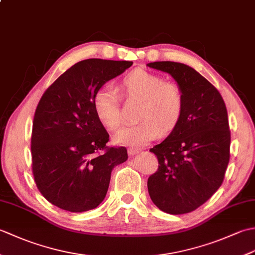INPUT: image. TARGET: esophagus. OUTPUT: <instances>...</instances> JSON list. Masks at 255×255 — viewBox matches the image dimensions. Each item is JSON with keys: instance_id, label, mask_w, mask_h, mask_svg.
Masks as SVG:
<instances>
[{"instance_id": "esophagus-1", "label": "esophagus", "mask_w": 255, "mask_h": 255, "mask_svg": "<svg viewBox=\"0 0 255 255\" xmlns=\"http://www.w3.org/2000/svg\"><path fill=\"white\" fill-rule=\"evenodd\" d=\"M140 152V149L138 148H129L128 149V154L129 155H136Z\"/></svg>"}]
</instances>
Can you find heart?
Instances as JSON below:
<instances>
[{
	"instance_id": "1",
	"label": "heart",
	"mask_w": 255,
	"mask_h": 255,
	"mask_svg": "<svg viewBox=\"0 0 255 255\" xmlns=\"http://www.w3.org/2000/svg\"><path fill=\"white\" fill-rule=\"evenodd\" d=\"M117 93L111 86H103L93 96L96 118L107 130L116 131L123 125L124 117L119 97L125 102H140L137 124L123 128L114 137L115 142L128 145H144L171 133L180 125L185 97L181 85L174 81H165L163 75L136 69L129 72L117 85Z\"/></svg>"
}]
</instances>
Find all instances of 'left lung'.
Returning a JSON list of instances; mask_svg holds the SVG:
<instances>
[{"instance_id": "obj_1", "label": "left lung", "mask_w": 255, "mask_h": 255, "mask_svg": "<svg viewBox=\"0 0 255 255\" xmlns=\"http://www.w3.org/2000/svg\"><path fill=\"white\" fill-rule=\"evenodd\" d=\"M181 85L185 108L180 125L150 149L159 167L148 178L153 204L171 215L187 214L213 196L224 182L230 159L228 113L218 90L186 64L148 63Z\"/></svg>"}]
</instances>
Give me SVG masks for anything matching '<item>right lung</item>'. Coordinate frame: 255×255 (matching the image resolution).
<instances>
[{"label":"right lung","instance_id":"add662e5","mask_svg":"<svg viewBox=\"0 0 255 255\" xmlns=\"http://www.w3.org/2000/svg\"><path fill=\"white\" fill-rule=\"evenodd\" d=\"M131 61L88 59L62 73L42 94L31 131V170L42 196L71 211L96 208L105 198L114 166L128 159L125 147H108L93 96Z\"/></svg>","mask_w":255,"mask_h":255}]
</instances>
